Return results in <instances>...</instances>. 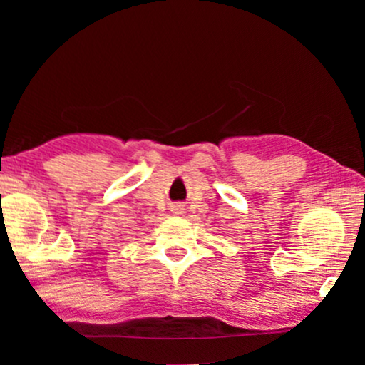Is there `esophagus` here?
Returning <instances> with one entry per match:
<instances>
[{
    "label": "esophagus",
    "mask_w": 365,
    "mask_h": 365,
    "mask_svg": "<svg viewBox=\"0 0 365 365\" xmlns=\"http://www.w3.org/2000/svg\"><path fill=\"white\" fill-rule=\"evenodd\" d=\"M171 211H173V214H176V216H181V214L184 212V206L182 204H173Z\"/></svg>",
    "instance_id": "1"
}]
</instances>
